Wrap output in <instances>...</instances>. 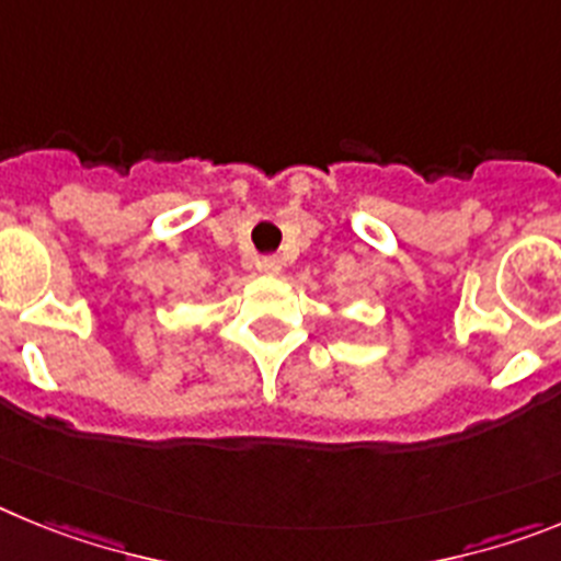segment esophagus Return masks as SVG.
Instances as JSON below:
<instances>
[{
  "mask_svg": "<svg viewBox=\"0 0 561 561\" xmlns=\"http://www.w3.org/2000/svg\"><path fill=\"white\" fill-rule=\"evenodd\" d=\"M280 257H275V255H266V257H261V261H257V270L261 272H266V275H277V272H280Z\"/></svg>",
  "mask_w": 561,
  "mask_h": 561,
  "instance_id": "1",
  "label": "esophagus"
}]
</instances>
